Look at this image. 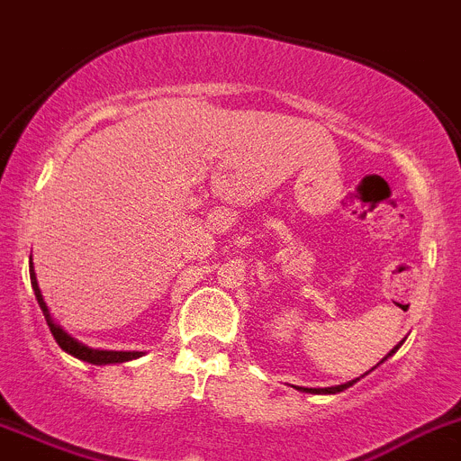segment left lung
Instances as JSON below:
<instances>
[{
  "label": "left lung",
  "mask_w": 461,
  "mask_h": 461,
  "mask_svg": "<svg viewBox=\"0 0 461 461\" xmlns=\"http://www.w3.org/2000/svg\"><path fill=\"white\" fill-rule=\"evenodd\" d=\"M398 348H400V343H398V346L393 348V350L389 352V357L393 355V352L398 350ZM384 359H386V357H384ZM355 382H357V380H352V382H346V384H341V386H328V389H303V386H300V391H307V393H339V391L348 389V386H352V384H355Z\"/></svg>",
  "instance_id": "left-lung-1"
}]
</instances>
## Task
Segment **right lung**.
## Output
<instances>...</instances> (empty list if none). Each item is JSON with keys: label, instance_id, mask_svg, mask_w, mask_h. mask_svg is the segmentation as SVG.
<instances>
[{"label": "right lung", "instance_id": "add662e5", "mask_svg": "<svg viewBox=\"0 0 461 461\" xmlns=\"http://www.w3.org/2000/svg\"><path fill=\"white\" fill-rule=\"evenodd\" d=\"M29 275H32V286H33V294H36V300L38 304H41L42 313H45V321L47 325H50V332L51 337L56 339V343L63 348L66 352H70L72 357H77V359L81 361H88V364H120V361H129V359H136V357H140V352H113V350H93V348L84 346V343H79L77 339H72L70 334L66 332V330H61V325H56L54 321H51L50 316V309H47L45 300H42L41 295V289H38V282H36V273H33V264L32 268H29Z\"/></svg>", "mask_w": 461, "mask_h": 461}]
</instances>
